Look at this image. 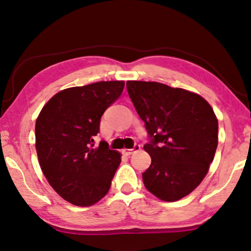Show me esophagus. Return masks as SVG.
<instances>
[{
    "label": "esophagus",
    "mask_w": 251,
    "mask_h": 251,
    "mask_svg": "<svg viewBox=\"0 0 251 251\" xmlns=\"http://www.w3.org/2000/svg\"><path fill=\"white\" fill-rule=\"evenodd\" d=\"M140 151V145H138V144H134L133 145V147L132 148H125V150L122 151V152L125 155H131V154H133L134 151Z\"/></svg>",
    "instance_id": "esophagus-1"
}]
</instances>
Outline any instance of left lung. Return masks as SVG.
<instances>
[{
    "label": "left lung",
    "instance_id": "left-lung-1",
    "mask_svg": "<svg viewBox=\"0 0 251 251\" xmlns=\"http://www.w3.org/2000/svg\"><path fill=\"white\" fill-rule=\"evenodd\" d=\"M126 90L148 132L145 187L162 201H179L199 186L213 162L219 140L213 108L197 94L155 81H128Z\"/></svg>",
    "mask_w": 251,
    "mask_h": 251
}]
</instances>
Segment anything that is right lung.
<instances>
[{
    "label": "right lung",
    "instance_id": "right-lung-1",
    "mask_svg": "<svg viewBox=\"0 0 251 251\" xmlns=\"http://www.w3.org/2000/svg\"><path fill=\"white\" fill-rule=\"evenodd\" d=\"M123 88V81H100L64 89L47 101L36 120L39 165L54 190L71 204L94 205L111 187L121 155L106 141L95 146L94 138L101 115Z\"/></svg>",
    "mask_w": 251,
    "mask_h": 251
}]
</instances>
